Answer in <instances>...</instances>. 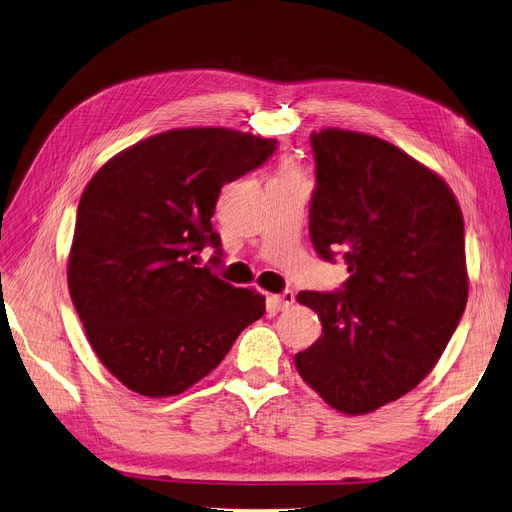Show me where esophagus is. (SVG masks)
<instances>
[{
    "mask_svg": "<svg viewBox=\"0 0 512 512\" xmlns=\"http://www.w3.org/2000/svg\"><path fill=\"white\" fill-rule=\"evenodd\" d=\"M272 301L276 303L278 309H288L295 303V293L293 291H284L280 295H272Z\"/></svg>",
    "mask_w": 512,
    "mask_h": 512,
    "instance_id": "34e87169",
    "label": "esophagus"
}]
</instances>
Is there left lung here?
Here are the masks:
<instances>
[{"label":"left lung","mask_w":512,"mask_h":512,"mask_svg":"<svg viewBox=\"0 0 512 512\" xmlns=\"http://www.w3.org/2000/svg\"><path fill=\"white\" fill-rule=\"evenodd\" d=\"M309 142V238L324 261L343 251L349 278L297 295L322 335L295 366L328 406L366 414L412 391L454 335L469 297L462 211L437 173L381 138L324 129Z\"/></svg>","instance_id":"left-lung-1"}]
</instances>
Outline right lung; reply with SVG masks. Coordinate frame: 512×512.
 I'll use <instances>...</instances> for the list:
<instances>
[{
  "label": "right lung",
  "mask_w": 512,
  "mask_h": 512,
  "mask_svg": "<svg viewBox=\"0 0 512 512\" xmlns=\"http://www.w3.org/2000/svg\"><path fill=\"white\" fill-rule=\"evenodd\" d=\"M276 140L173 129L110 159L81 194L69 288L100 362L131 391L177 395L207 376L265 299L221 280L219 190L268 161ZM214 247L211 266L197 253Z\"/></svg>",
  "instance_id": "obj_1"
}]
</instances>
